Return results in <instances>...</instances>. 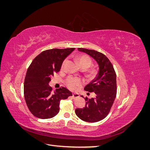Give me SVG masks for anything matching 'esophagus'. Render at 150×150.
I'll return each instance as SVG.
<instances>
[{
    "instance_id": "34e87169",
    "label": "esophagus",
    "mask_w": 150,
    "mask_h": 150,
    "mask_svg": "<svg viewBox=\"0 0 150 150\" xmlns=\"http://www.w3.org/2000/svg\"><path fill=\"white\" fill-rule=\"evenodd\" d=\"M79 96V94H77V93H73L72 94V98L73 99H76L77 98H78Z\"/></svg>"
}]
</instances>
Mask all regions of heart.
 Here are the masks:
<instances>
[{
  "instance_id": "obj_1",
  "label": "heart",
  "mask_w": 150,
  "mask_h": 150,
  "mask_svg": "<svg viewBox=\"0 0 150 150\" xmlns=\"http://www.w3.org/2000/svg\"><path fill=\"white\" fill-rule=\"evenodd\" d=\"M77 60L78 61L79 65L81 67H85L86 69L88 68L91 64V58L86 54H81L77 57ZM66 61H64L62 62V67L64 66ZM65 84L67 87L72 90H74L77 87L81 84V80L79 78H74V77L69 76L66 79Z\"/></svg>"
}]
</instances>
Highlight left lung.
<instances>
[{
	"mask_svg": "<svg viewBox=\"0 0 150 150\" xmlns=\"http://www.w3.org/2000/svg\"><path fill=\"white\" fill-rule=\"evenodd\" d=\"M78 50L88 54L97 62L99 71L96 78L84 88L86 91L94 92L95 96L91 99L86 97L85 107L76 109L75 112L84 121L98 122L106 117L115 101L117 91L116 74L111 62L104 54L84 48Z\"/></svg>",
	"mask_w": 150,
	"mask_h": 150,
	"instance_id": "1",
	"label": "left lung"
}]
</instances>
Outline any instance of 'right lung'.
<instances>
[{"label":"right lung","instance_id":"1","mask_svg":"<svg viewBox=\"0 0 150 150\" xmlns=\"http://www.w3.org/2000/svg\"><path fill=\"white\" fill-rule=\"evenodd\" d=\"M75 48L46 50L31 62L25 77L24 98L29 111L40 119H49L58 114L62 99L72 96V93L61 87L52 92L49 85L54 74L60 71L65 59Z\"/></svg>","mask_w":150,"mask_h":150}]
</instances>
